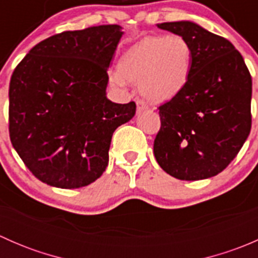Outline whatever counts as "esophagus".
I'll list each match as a JSON object with an SVG mask.
<instances>
[{
	"label": "esophagus",
	"instance_id": "34e87169",
	"mask_svg": "<svg viewBox=\"0 0 258 258\" xmlns=\"http://www.w3.org/2000/svg\"><path fill=\"white\" fill-rule=\"evenodd\" d=\"M136 105H137V112H142V111H146L148 110V106L146 105L142 100H137L136 101Z\"/></svg>",
	"mask_w": 258,
	"mask_h": 258
}]
</instances>
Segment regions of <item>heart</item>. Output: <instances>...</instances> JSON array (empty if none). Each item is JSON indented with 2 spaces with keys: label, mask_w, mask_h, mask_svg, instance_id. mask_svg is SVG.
<instances>
[{
  "label": "heart",
  "mask_w": 258,
  "mask_h": 258,
  "mask_svg": "<svg viewBox=\"0 0 258 258\" xmlns=\"http://www.w3.org/2000/svg\"><path fill=\"white\" fill-rule=\"evenodd\" d=\"M192 49L179 35L151 36L132 46L121 59V72L113 74L117 85L141 83V92L156 103L167 102L187 85Z\"/></svg>",
  "instance_id": "obj_1"
}]
</instances>
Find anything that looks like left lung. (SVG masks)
I'll use <instances>...</instances> for the list:
<instances>
[{"label": "left lung", "instance_id": "8db88e82", "mask_svg": "<svg viewBox=\"0 0 258 258\" xmlns=\"http://www.w3.org/2000/svg\"><path fill=\"white\" fill-rule=\"evenodd\" d=\"M157 27L188 41L192 66L186 87L158 107L156 161L175 178H210L230 165L251 131V75L230 41L197 23Z\"/></svg>", "mask_w": 258, "mask_h": 258}]
</instances>
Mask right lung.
I'll return each instance as SVG.
<instances>
[{"mask_svg":"<svg viewBox=\"0 0 258 258\" xmlns=\"http://www.w3.org/2000/svg\"><path fill=\"white\" fill-rule=\"evenodd\" d=\"M121 30L103 25L51 36L15 69L10 139L43 183L71 189L101 177L114 130L136 113L134 101L121 105L106 97Z\"/></svg>","mask_w":258,"mask_h":258,"instance_id":"obj_1","label":"right lung"}]
</instances>
